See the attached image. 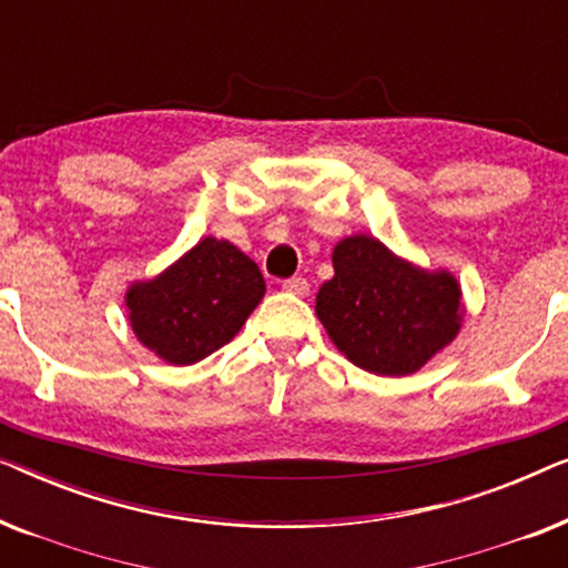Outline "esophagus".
<instances>
[{
	"instance_id": "34e87169",
	"label": "esophagus",
	"mask_w": 568,
	"mask_h": 568,
	"mask_svg": "<svg viewBox=\"0 0 568 568\" xmlns=\"http://www.w3.org/2000/svg\"><path fill=\"white\" fill-rule=\"evenodd\" d=\"M286 292L290 294H297V297H307L310 294V282L307 278H302V276H292V278H286V282L282 284Z\"/></svg>"
}]
</instances>
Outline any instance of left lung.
Instances as JSON below:
<instances>
[{"label":"left lung","instance_id":"1","mask_svg":"<svg viewBox=\"0 0 568 568\" xmlns=\"http://www.w3.org/2000/svg\"><path fill=\"white\" fill-rule=\"evenodd\" d=\"M333 271L317 292L315 313L356 367L410 375L460 331V286L447 271L410 266L369 235L341 240Z\"/></svg>","mask_w":568,"mask_h":568}]
</instances>
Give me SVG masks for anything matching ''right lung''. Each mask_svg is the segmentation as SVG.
I'll use <instances>...</instances> for the list:
<instances>
[{
  "label": "right lung",
  "instance_id": "add662e5",
  "mask_svg": "<svg viewBox=\"0 0 568 568\" xmlns=\"http://www.w3.org/2000/svg\"><path fill=\"white\" fill-rule=\"evenodd\" d=\"M263 292V274L243 251L204 237L152 282L131 284L126 307L136 338L183 367L230 344Z\"/></svg>",
  "mask_w": 568,
  "mask_h": 568
}]
</instances>
